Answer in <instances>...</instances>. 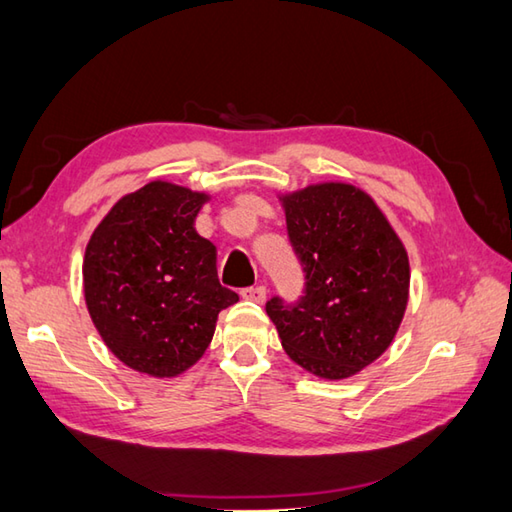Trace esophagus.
<instances>
[{"label":"esophagus","instance_id":"34e87169","mask_svg":"<svg viewBox=\"0 0 512 512\" xmlns=\"http://www.w3.org/2000/svg\"><path fill=\"white\" fill-rule=\"evenodd\" d=\"M241 297H244V300H250V302H257V304H262L264 300H266V286H248V288H241Z\"/></svg>","mask_w":512,"mask_h":512}]
</instances>
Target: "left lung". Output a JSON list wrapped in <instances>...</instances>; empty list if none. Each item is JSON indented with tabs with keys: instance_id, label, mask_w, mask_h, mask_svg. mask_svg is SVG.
Listing matches in <instances>:
<instances>
[{
	"instance_id": "obj_1",
	"label": "left lung",
	"mask_w": 512,
	"mask_h": 512,
	"mask_svg": "<svg viewBox=\"0 0 512 512\" xmlns=\"http://www.w3.org/2000/svg\"><path fill=\"white\" fill-rule=\"evenodd\" d=\"M304 271V295L266 302L284 351L311 374L340 380L383 353L401 327L410 262L383 212L347 183L309 185L282 199Z\"/></svg>"
}]
</instances>
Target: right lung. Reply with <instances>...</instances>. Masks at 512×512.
Wrapping results in <instances>:
<instances>
[{
    "instance_id": "add662e5",
    "label": "right lung",
    "mask_w": 512,
    "mask_h": 512,
    "mask_svg": "<svg viewBox=\"0 0 512 512\" xmlns=\"http://www.w3.org/2000/svg\"><path fill=\"white\" fill-rule=\"evenodd\" d=\"M208 194L152 181L120 199L82 264L91 320L109 351L156 378L179 376L208 349L221 309L217 248L194 230Z\"/></svg>"
}]
</instances>
